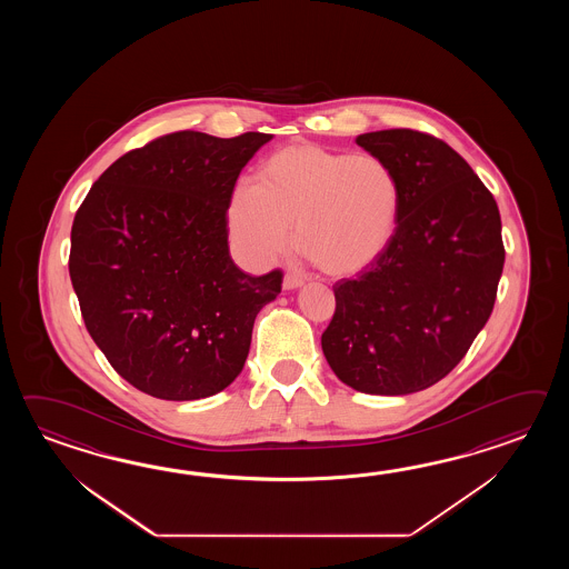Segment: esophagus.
<instances>
[{
    "label": "esophagus",
    "instance_id": "esophagus-1",
    "mask_svg": "<svg viewBox=\"0 0 569 569\" xmlns=\"http://www.w3.org/2000/svg\"><path fill=\"white\" fill-rule=\"evenodd\" d=\"M302 282H305V277L299 272H287L284 280H282V287L287 290L299 289V287H302Z\"/></svg>",
    "mask_w": 569,
    "mask_h": 569
}]
</instances>
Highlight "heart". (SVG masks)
<instances>
[{
  "mask_svg": "<svg viewBox=\"0 0 569 569\" xmlns=\"http://www.w3.org/2000/svg\"><path fill=\"white\" fill-rule=\"evenodd\" d=\"M402 182L378 154L287 146L260 179L231 193V240L256 264L279 258L297 223V242L329 274H353L385 254L399 228Z\"/></svg>",
  "mask_w": 569,
  "mask_h": 569,
  "instance_id": "b5f03b06",
  "label": "heart"
}]
</instances>
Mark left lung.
Segmentation results:
<instances>
[{
	"mask_svg": "<svg viewBox=\"0 0 569 569\" xmlns=\"http://www.w3.org/2000/svg\"><path fill=\"white\" fill-rule=\"evenodd\" d=\"M402 182L399 228L358 279L333 284L336 313L321 336L327 363L366 395H411L460 363L486 326L505 267L495 197L436 136L362 133Z\"/></svg>",
	"mask_w": 569,
	"mask_h": 569,
	"instance_id": "8db88e82",
	"label": "left lung"
}]
</instances>
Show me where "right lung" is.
I'll return each instance as SVG.
<instances>
[{
  "instance_id": "right-lung-1",
  "label": "right lung",
  "mask_w": 569,
  "mask_h": 569,
  "mask_svg": "<svg viewBox=\"0 0 569 569\" xmlns=\"http://www.w3.org/2000/svg\"><path fill=\"white\" fill-rule=\"evenodd\" d=\"M272 133L182 130L118 158L77 209L69 274L87 331L113 370L164 400L218 395L242 372L256 315L282 272L233 264L228 209Z\"/></svg>"
}]
</instances>
